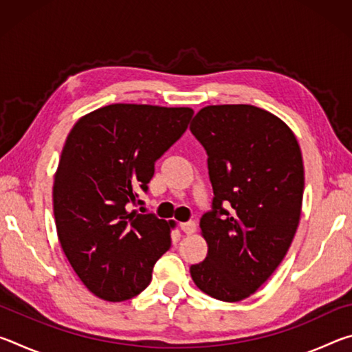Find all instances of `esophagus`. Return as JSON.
<instances>
[{
	"label": "esophagus",
	"instance_id": "34e87169",
	"mask_svg": "<svg viewBox=\"0 0 352 352\" xmlns=\"http://www.w3.org/2000/svg\"><path fill=\"white\" fill-rule=\"evenodd\" d=\"M180 228L183 233L186 234H192L195 231V222H192V220H189V222H182L180 223Z\"/></svg>",
	"mask_w": 352,
	"mask_h": 352
}]
</instances>
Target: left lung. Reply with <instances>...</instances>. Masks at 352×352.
<instances>
[{
	"label": "left lung",
	"mask_w": 352,
	"mask_h": 352,
	"mask_svg": "<svg viewBox=\"0 0 352 352\" xmlns=\"http://www.w3.org/2000/svg\"><path fill=\"white\" fill-rule=\"evenodd\" d=\"M189 129L208 153L214 190L212 211L200 219L208 254L190 276L216 300H245L294 241L305 190L301 148L287 124L254 105L204 107Z\"/></svg>",
	"instance_id": "8db88e82"
}]
</instances>
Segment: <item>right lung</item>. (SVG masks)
<instances>
[{"mask_svg":"<svg viewBox=\"0 0 352 352\" xmlns=\"http://www.w3.org/2000/svg\"><path fill=\"white\" fill-rule=\"evenodd\" d=\"M192 115L189 107L111 104L68 133L52 188L56 228L76 275L98 298L116 302L141 294L169 250L174 220L130 208Z\"/></svg>","mask_w":352,"mask_h":352,"instance_id":"add662e5","label":"right lung"}]
</instances>
